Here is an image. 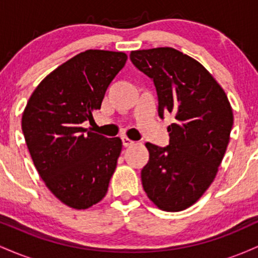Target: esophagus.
Here are the masks:
<instances>
[{"mask_svg": "<svg viewBox=\"0 0 258 258\" xmlns=\"http://www.w3.org/2000/svg\"><path fill=\"white\" fill-rule=\"evenodd\" d=\"M121 139H122L123 147H130V146H133V144H135V142H133L132 139H130V138H127V137H122Z\"/></svg>", "mask_w": 258, "mask_h": 258, "instance_id": "34e87169", "label": "esophagus"}]
</instances>
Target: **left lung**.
Returning <instances> with one entry per match:
<instances>
[{
	"instance_id": "8db88e82",
	"label": "left lung",
	"mask_w": 258,
	"mask_h": 258,
	"mask_svg": "<svg viewBox=\"0 0 258 258\" xmlns=\"http://www.w3.org/2000/svg\"><path fill=\"white\" fill-rule=\"evenodd\" d=\"M130 59L154 81L160 117L168 111L176 119L167 127V147L146 143L149 161L141 173L143 189L159 209L182 211L214 182L229 143L232 106L211 74L177 49L132 51Z\"/></svg>"
}]
</instances>
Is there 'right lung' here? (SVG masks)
Returning a JSON list of instances; mask_svg holds the SVG:
<instances>
[{
  "mask_svg": "<svg viewBox=\"0 0 258 258\" xmlns=\"http://www.w3.org/2000/svg\"><path fill=\"white\" fill-rule=\"evenodd\" d=\"M123 52L88 49L47 75L32 92L22 130L38 174L57 199L85 210L108 191L122 142L82 127L100 109L108 86L125 67Z\"/></svg>",
  "mask_w": 258,
  "mask_h": 258,
  "instance_id": "right-lung-1",
  "label": "right lung"
}]
</instances>
